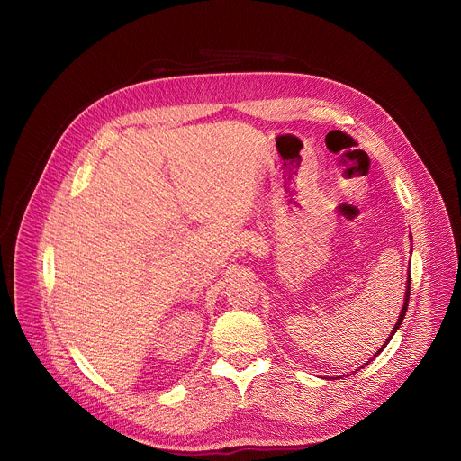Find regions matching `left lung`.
<instances>
[{
	"label": "left lung",
	"mask_w": 461,
	"mask_h": 461,
	"mask_svg": "<svg viewBox=\"0 0 461 461\" xmlns=\"http://www.w3.org/2000/svg\"><path fill=\"white\" fill-rule=\"evenodd\" d=\"M409 297H411V279H409V281H407V292H405V303H403V308H402V312H400V317H398V322H396V324H393V330H392V334H390V336H388V339H386V343H384V345H383V347H381V348H379V350H377V354H379V352H383V348H384V347H386V345H388V343H390V339H392V336H393V334H396V332H398V328H400V326H402V322H403V319H405V313H407V308H409ZM366 365H368V363H366Z\"/></svg>",
	"instance_id": "left-lung-1"
}]
</instances>
